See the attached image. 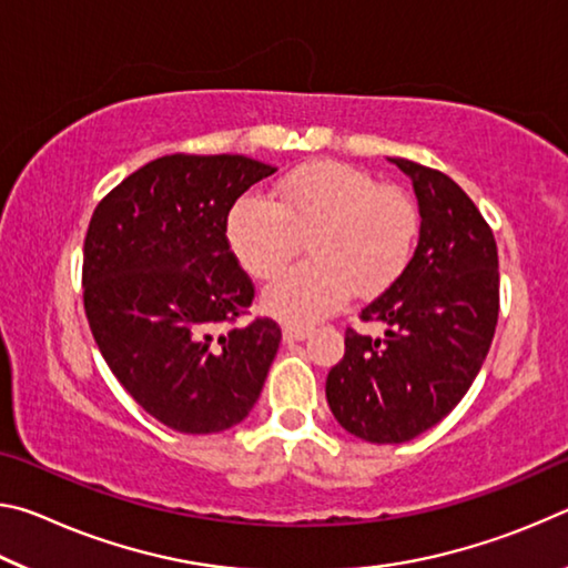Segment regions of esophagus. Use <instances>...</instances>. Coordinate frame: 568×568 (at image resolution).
Segmentation results:
<instances>
[{"mask_svg": "<svg viewBox=\"0 0 568 568\" xmlns=\"http://www.w3.org/2000/svg\"><path fill=\"white\" fill-rule=\"evenodd\" d=\"M307 338V328L305 325H283V341L285 343H297V341H305Z\"/></svg>", "mask_w": 568, "mask_h": 568, "instance_id": "1", "label": "esophagus"}]
</instances>
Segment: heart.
<instances>
[{
    "label": "heart",
    "instance_id": "1",
    "mask_svg": "<svg viewBox=\"0 0 568 568\" xmlns=\"http://www.w3.org/2000/svg\"><path fill=\"white\" fill-rule=\"evenodd\" d=\"M418 227V207L403 190L353 165L315 160L281 180L275 203L237 197L225 233L243 271L261 281L281 273L307 237L313 261L267 285L263 305L283 321L313 323L338 311L351 291L376 295L396 283Z\"/></svg>",
    "mask_w": 568,
    "mask_h": 568
}]
</instances>
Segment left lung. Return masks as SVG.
<instances>
[{
    "label": "left lung",
    "instance_id": "1",
    "mask_svg": "<svg viewBox=\"0 0 568 568\" xmlns=\"http://www.w3.org/2000/svg\"><path fill=\"white\" fill-rule=\"evenodd\" d=\"M418 197V247L400 277L361 311L381 338L345 331L325 396L335 420L368 444H403L446 418L491 348L498 250L491 227L444 172L390 158Z\"/></svg>",
    "mask_w": 568,
    "mask_h": 568
}]
</instances>
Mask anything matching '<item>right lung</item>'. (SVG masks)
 Wrapping results in <instances>:
<instances>
[{
  "label": "right lung",
  "mask_w": 568,
  "mask_h": 568,
  "mask_svg": "<svg viewBox=\"0 0 568 568\" xmlns=\"http://www.w3.org/2000/svg\"><path fill=\"white\" fill-rule=\"evenodd\" d=\"M277 168L243 155H165L94 207L84 313L122 388L180 434H220L261 398L281 345L227 243L230 207Z\"/></svg>",
  "instance_id": "obj_1"
}]
</instances>
